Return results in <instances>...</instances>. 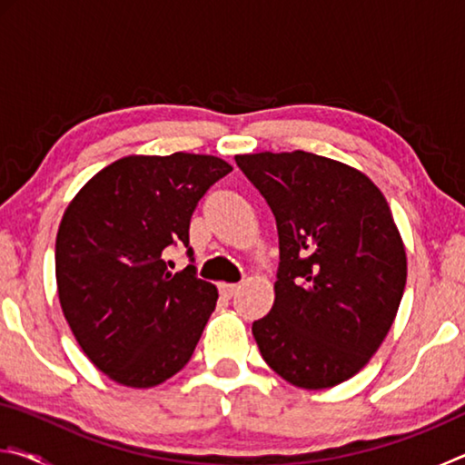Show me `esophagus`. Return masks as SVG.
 Returning a JSON list of instances; mask_svg holds the SVG:
<instances>
[{"instance_id":"obj_1","label":"esophagus","mask_w":465,"mask_h":465,"mask_svg":"<svg viewBox=\"0 0 465 465\" xmlns=\"http://www.w3.org/2000/svg\"><path fill=\"white\" fill-rule=\"evenodd\" d=\"M238 289H240V285H233V282H219V293H222L223 297H233Z\"/></svg>"}]
</instances>
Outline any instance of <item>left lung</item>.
Wrapping results in <instances>:
<instances>
[{"label":"left lung","instance_id":"obj_1","mask_svg":"<svg viewBox=\"0 0 465 465\" xmlns=\"http://www.w3.org/2000/svg\"><path fill=\"white\" fill-rule=\"evenodd\" d=\"M277 222L271 313L252 324L282 380L324 390L359 373L390 332L406 250L388 201L346 163L308 152L235 155Z\"/></svg>","mask_w":465,"mask_h":465}]
</instances>
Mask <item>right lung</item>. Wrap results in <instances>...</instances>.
I'll use <instances>...</instances> for the list:
<instances>
[{
	"mask_svg": "<svg viewBox=\"0 0 465 465\" xmlns=\"http://www.w3.org/2000/svg\"><path fill=\"white\" fill-rule=\"evenodd\" d=\"M232 172L213 155H129L100 170L69 203L54 243L61 310L102 373L153 388L188 361L217 303L196 266L170 272L204 193Z\"/></svg>",
	"mask_w": 465,
	"mask_h": 465,
	"instance_id": "right-lung-1",
	"label": "right lung"
}]
</instances>
